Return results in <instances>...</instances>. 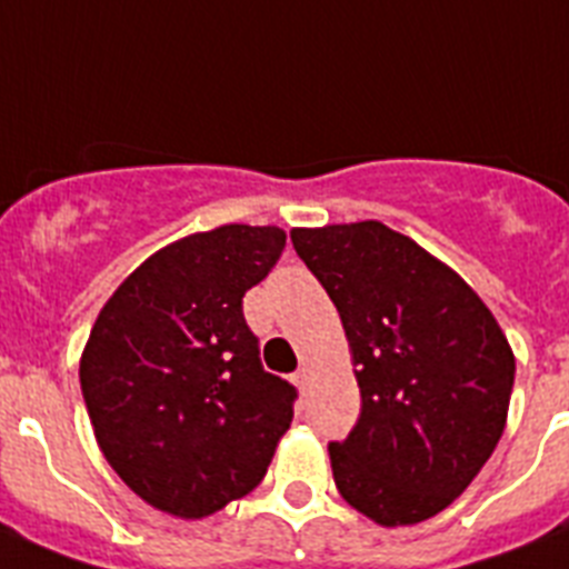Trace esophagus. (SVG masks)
<instances>
[{
	"instance_id": "1",
	"label": "esophagus",
	"mask_w": 569,
	"mask_h": 569,
	"mask_svg": "<svg viewBox=\"0 0 569 569\" xmlns=\"http://www.w3.org/2000/svg\"><path fill=\"white\" fill-rule=\"evenodd\" d=\"M309 380H312V369H306V367H303L298 375H295V383H298L300 389L309 387Z\"/></svg>"
}]
</instances>
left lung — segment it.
<instances>
[{"instance_id":"left-lung-1","label":"left lung","mask_w":569,"mask_h":569,"mask_svg":"<svg viewBox=\"0 0 569 569\" xmlns=\"http://www.w3.org/2000/svg\"><path fill=\"white\" fill-rule=\"evenodd\" d=\"M291 243L338 306L363 401L329 443L335 487L380 527L438 516L507 427V335L458 271L378 220L291 229Z\"/></svg>"}]
</instances>
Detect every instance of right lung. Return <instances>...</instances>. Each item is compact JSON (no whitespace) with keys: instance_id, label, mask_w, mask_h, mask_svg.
<instances>
[{"instance_id":"add662e5","label":"right lung","mask_w":569,"mask_h":569,"mask_svg":"<svg viewBox=\"0 0 569 569\" xmlns=\"http://www.w3.org/2000/svg\"><path fill=\"white\" fill-rule=\"evenodd\" d=\"M286 246L278 226L180 237L137 266L97 315L79 358L88 418L131 492L206 518L263 481L295 387L266 372L243 295Z\"/></svg>"}]
</instances>
